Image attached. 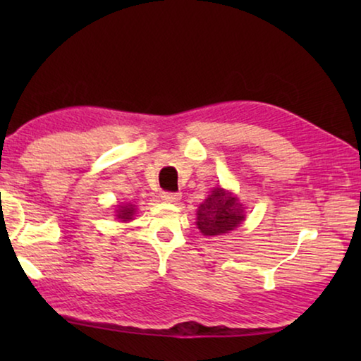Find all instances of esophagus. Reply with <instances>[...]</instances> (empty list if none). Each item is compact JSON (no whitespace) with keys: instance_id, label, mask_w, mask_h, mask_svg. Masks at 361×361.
Here are the masks:
<instances>
[{"instance_id":"esophagus-1","label":"esophagus","mask_w":361,"mask_h":361,"mask_svg":"<svg viewBox=\"0 0 361 361\" xmlns=\"http://www.w3.org/2000/svg\"><path fill=\"white\" fill-rule=\"evenodd\" d=\"M162 200H166V202H170V204H175V202H178V200L181 199V194L180 192H169V191H166V192H162Z\"/></svg>"}]
</instances>
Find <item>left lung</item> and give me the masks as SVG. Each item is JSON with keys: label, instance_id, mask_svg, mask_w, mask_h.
Segmentation results:
<instances>
[{"label": "left lung", "instance_id": "8db88e82", "mask_svg": "<svg viewBox=\"0 0 361 361\" xmlns=\"http://www.w3.org/2000/svg\"><path fill=\"white\" fill-rule=\"evenodd\" d=\"M239 199L223 188H215L197 209V228L204 235H221L243 221Z\"/></svg>", "mask_w": 361, "mask_h": 361}]
</instances>
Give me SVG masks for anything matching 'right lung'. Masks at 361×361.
Masks as SVG:
<instances>
[{"instance_id": "1", "label": "right lung", "mask_w": 361, "mask_h": 361, "mask_svg": "<svg viewBox=\"0 0 361 361\" xmlns=\"http://www.w3.org/2000/svg\"><path fill=\"white\" fill-rule=\"evenodd\" d=\"M118 218H121V221H129V219H132L133 216V212H135V209H133V205H126V207H118Z\"/></svg>"}]
</instances>
